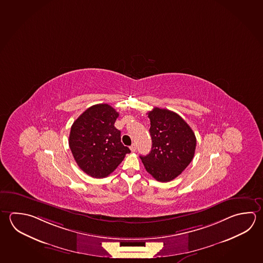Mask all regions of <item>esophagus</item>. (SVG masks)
<instances>
[{
    "instance_id": "1",
    "label": "esophagus",
    "mask_w": 263,
    "mask_h": 263,
    "mask_svg": "<svg viewBox=\"0 0 263 263\" xmlns=\"http://www.w3.org/2000/svg\"><path fill=\"white\" fill-rule=\"evenodd\" d=\"M136 148H137V147H136V144H135V143H133V144L130 145V147H129L132 152H135V151H136Z\"/></svg>"
}]
</instances>
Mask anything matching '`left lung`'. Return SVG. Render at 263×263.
<instances>
[{"instance_id": "1", "label": "left lung", "mask_w": 263, "mask_h": 263, "mask_svg": "<svg viewBox=\"0 0 263 263\" xmlns=\"http://www.w3.org/2000/svg\"><path fill=\"white\" fill-rule=\"evenodd\" d=\"M148 118L152 148L147 156L140 158L146 172L157 181L170 182L193 160L196 135L182 118L171 110L155 107L149 111Z\"/></svg>"}]
</instances>
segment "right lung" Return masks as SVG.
<instances>
[{
	"mask_svg": "<svg viewBox=\"0 0 263 263\" xmlns=\"http://www.w3.org/2000/svg\"><path fill=\"white\" fill-rule=\"evenodd\" d=\"M119 113L107 104L89 107L72 124L69 148L81 171L93 178H105L122 162L129 147L115 128Z\"/></svg>",
	"mask_w": 263,
	"mask_h": 263,
	"instance_id": "add662e5",
	"label": "right lung"
}]
</instances>
